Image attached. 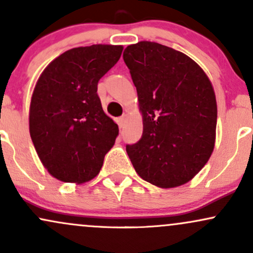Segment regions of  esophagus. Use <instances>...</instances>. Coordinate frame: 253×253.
Masks as SVG:
<instances>
[{"label":"esophagus","mask_w":253,"mask_h":253,"mask_svg":"<svg viewBox=\"0 0 253 253\" xmlns=\"http://www.w3.org/2000/svg\"><path fill=\"white\" fill-rule=\"evenodd\" d=\"M126 121H127L126 117L119 118V119H118V125H119V127H120V128H123V127L125 126V124H126Z\"/></svg>","instance_id":"1"}]
</instances>
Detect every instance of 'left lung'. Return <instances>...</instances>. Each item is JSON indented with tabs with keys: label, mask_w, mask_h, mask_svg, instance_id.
Instances as JSON below:
<instances>
[{
	"label": "left lung",
	"mask_w": 253,
	"mask_h": 253,
	"mask_svg": "<svg viewBox=\"0 0 253 253\" xmlns=\"http://www.w3.org/2000/svg\"><path fill=\"white\" fill-rule=\"evenodd\" d=\"M143 135L126 151L139 176L159 188L189 182L214 150L217 107L210 78L182 52L153 42L127 46Z\"/></svg>",
	"instance_id": "8db88e82"
}]
</instances>
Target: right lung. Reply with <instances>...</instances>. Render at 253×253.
<instances>
[{"instance_id":"obj_1","label":"right lung","mask_w":253,"mask_h":253,"mask_svg":"<svg viewBox=\"0 0 253 253\" xmlns=\"http://www.w3.org/2000/svg\"><path fill=\"white\" fill-rule=\"evenodd\" d=\"M121 45L75 47L45 68L30 106V134L54 178L85 183L96 177L119 127L103 112L97 83L120 59Z\"/></svg>"}]
</instances>
